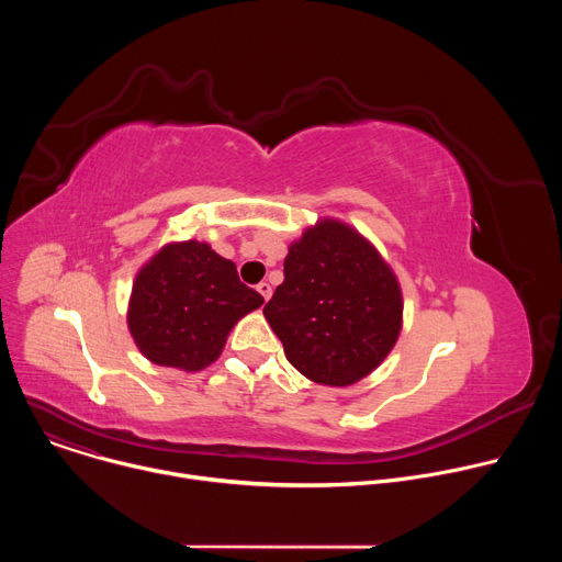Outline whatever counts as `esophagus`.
I'll use <instances>...</instances> for the list:
<instances>
[{
	"instance_id": "esophagus-1",
	"label": "esophagus",
	"mask_w": 562,
	"mask_h": 562,
	"mask_svg": "<svg viewBox=\"0 0 562 562\" xmlns=\"http://www.w3.org/2000/svg\"><path fill=\"white\" fill-rule=\"evenodd\" d=\"M258 291H260V295H262L265 300H269L271 293H273V289H271L269 282H260V284H258Z\"/></svg>"
}]
</instances>
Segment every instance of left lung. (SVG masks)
Returning a JSON list of instances; mask_svg holds the SVG:
<instances>
[{
	"instance_id": "1",
	"label": "left lung",
	"mask_w": 562,
	"mask_h": 562,
	"mask_svg": "<svg viewBox=\"0 0 562 562\" xmlns=\"http://www.w3.org/2000/svg\"><path fill=\"white\" fill-rule=\"evenodd\" d=\"M265 317L302 375L349 386L378 369L397 342L403 289L362 233L323 217L291 243L284 282Z\"/></svg>"
}]
</instances>
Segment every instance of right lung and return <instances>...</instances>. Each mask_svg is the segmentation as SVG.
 I'll list each match as a JSON object with an SVG mask.
<instances>
[{
  "label": "right lung",
  "instance_id": "1",
  "mask_svg": "<svg viewBox=\"0 0 562 562\" xmlns=\"http://www.w3.org/2000/svg\"><path fill=\"white\" fill-rule=\"evenodd\" d=\"M262 302L231 260L187 239L165 245L137 271L126 325L153 364L202 371L220 358L237 319Z\"/></svg>",
  "mask_w": 562,
  "mask_h": 562
}]
</instances>
